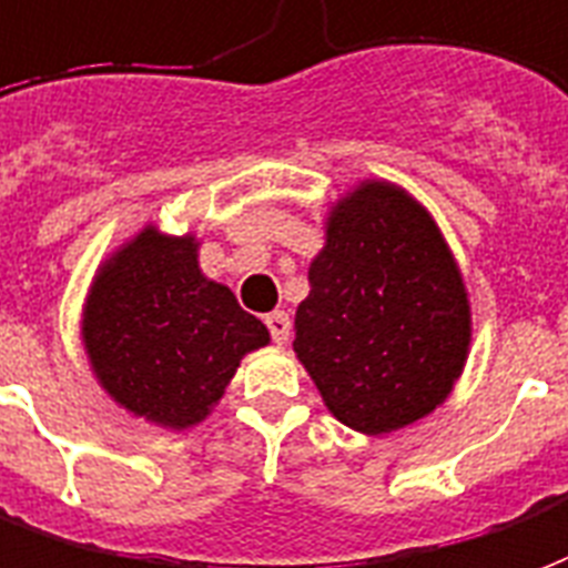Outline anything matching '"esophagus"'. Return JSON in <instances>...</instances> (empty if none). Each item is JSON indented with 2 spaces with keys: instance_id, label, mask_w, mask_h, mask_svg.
Listing matches in <instances>:
<instances>
[{
  "instance_id": "34e87169",
  "label": "esophagus",
  "mask_w": 568,
  "mask_h": 568,
  "mask_svg": "<svg viewBox=\"0 0 568 568\" xmlns=\"http://www.w3.org/2000/svg\"><path fill=\"white\" fill-rule=\"evenodd\" d=\"M266 326H268V333H272V338H275L278 345H284V342L290 338V317L284 312L266 314Z\"/></svg>"
}]
</instances>
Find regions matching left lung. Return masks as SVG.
<instances>
[{
    "instance_id": "obj_1",
    "label": "left lung",
    "mask_w": 568,
    "mask_h": 568,
    "mask_svg": "<svg viewBox=\"0 0 568 568\" xmlns=\"http://www.w3.org/2000/svg\"><path fill=\"white\" fill-rule=\"evenodd\" d=\"M293 351L335 420L384 436L433 415L469 359L471 305L436 217L393 181L335 199Z\"/></svg>"
}]
</instances>
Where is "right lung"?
Masks as SVG:
<instances>
[{"label": "right lung", "instance_id": "obj_1", "mask_svg": "<svg viewBox=\"0 0 568 568\" xmlns=\"http://www.w3.org/2000/svg\"><path fill=\"white\" fill-rule=\"evenodd\" d=\"M196 233L148 223L87 290L81 342L93 378L126 415L172 433L202 424L268 329L199 268Z\"/></svg>", "mask_w": 568, "mask_h": 568}]
</instances>
